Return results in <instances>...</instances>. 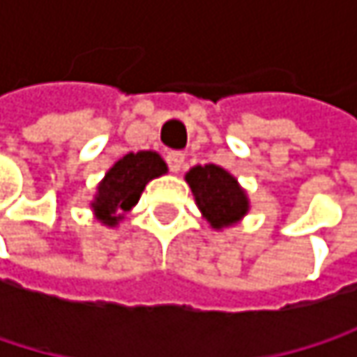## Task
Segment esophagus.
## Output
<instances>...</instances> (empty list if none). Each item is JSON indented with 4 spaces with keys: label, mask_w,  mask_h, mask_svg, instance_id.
<instances>
[{
    "label": "esophagus",
    "mask_w": 357,
    "mask_h": 357,
    "mask_svg": "<svg viewBox=\"0 0 357 357\" xmlns=\"http://www.w3.org/2000/svg\"><path fill=\"white\" fill-rule=\"evenodd\" d=\"M183 161H185V157L181 153H169L167 155V165L174 174H179V169L183 167Z\"/></svg>",
    "instance_id": "obj_1"
}]
</instances>
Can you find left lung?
<instances>
[{
  "instance_id": "1",
  "label": "left lung",
  "mask_w": 357,
  "mask_h": 357,
  "mask_svg": "<svg viewBox=\"0 0 357 357\" xmlns=\"http://www.w3.org/2000/svg\"><path fill=\"white\" fill-rule=\"evenodd\" d=\"M196 206L206 223L221 231L240 223L250 211L248 192L236 176L219 165H196L185 174Z\"/></svg>"
}]
</instances>
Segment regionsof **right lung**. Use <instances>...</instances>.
<instances>
[{"label": "right lung", "instance_id": "1", "mask_svg": "<svg viewBox=\"0 0 357 357\" xmlns=\"http://www.w3.org/2000/svg\"><path fill=\"white\" fill-rule=\"evenodd\" d=\"M165 174L167 163L155 151L123 155L97 185L95 198L91 200L95 219L105 227H117L119 221H123V215L138 204L146 183Z\"/></svg>", "mask_w": 357, "mask_h": 357}]
</instances>
